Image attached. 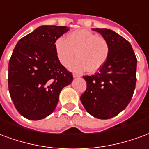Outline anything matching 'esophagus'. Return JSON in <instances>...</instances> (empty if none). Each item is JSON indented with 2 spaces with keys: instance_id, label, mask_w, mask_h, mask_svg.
I'll use <instances>...</instances> for the list:
<instances>
[{
  "instance_id": "34e87169",
  "label": "esophagus",
  "mask_w": 149,
  "mask_h": 149,
  "mask_svg": "<svg viewBox=\"0 0 149 149\" xmlns=\"http://www.w3.org/2000/svg\"><path fill=\"white\" fill-rule=\"evenodd\" d=\"M73 77H74V78H79V77H80V75H79V74H74Z\"/></svg>"
}]
</instances>
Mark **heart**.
<instances>
[{
	"instance_id": "obj_1",
	"label": "heart",
	"mask_w": 149,
	"mask_h": 149,
	"mask_svg": "<svg viewBox=\"0 0 149 149\" xmlns=\"http://www.w3.org/2000/svg\"><path fill=\"white\" fill-rule=\"evenodd\" d=\"M55 53L58 59L64 66L74 57L68 67L76 73L87 70L94 73L103 67L109 58L110 47L109 42L102 36L87 29L76 30L67 38L59 37L55 43Z\"/></svg>"
}]
</instances>
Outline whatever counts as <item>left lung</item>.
I'll return each mask as SVG.
<instances>
[{
	"instance_id": "obj_1",
	"label": "left lung",
	"mask_w": 149,
	"mask_h": 149,
	"mask_svg": "<svg viewBox=\"0 0 149 149\" xmlns=\"http://www.w3.org/2000/svg\"><path fill=\"white\" fill-rule=\"evenodd\" d=\"M107 40L110 53L107 61L94 75L83 76L86 90L80 100L86 110L98 119L119 114L131 101L136 82V63L129 41L107 29H93Z\"/></svg>"
}]
</instances>
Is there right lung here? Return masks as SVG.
<instances>
[{
    "instance_id": "obj_1",
    "label": "right lung",
    "mask_w": 149,
    "mask_h": 149,
    "mask_svg": "<svg viewBox=\"0 0 149 149\" xmlns=\"http://www.w3.org/2000/svg\"><path fill=\"white\" fill-rule=\"evenodd\" d=\"M65 26L43 25L18 41L8 63V90L23 117L41 120L54 111L62 89L72 74L60 63L55 43L66 33Z\"/></svg>"
}]
</instances>
